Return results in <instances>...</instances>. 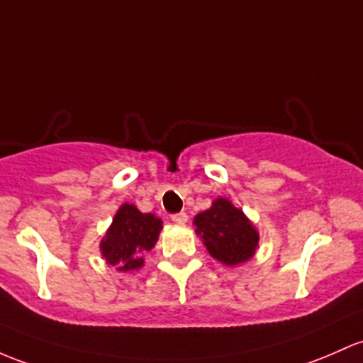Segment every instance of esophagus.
<instances>
[{
  "instance_id": "1",
  "label": "esophagus",
  "mask_w": 363,
  "mask_h": 363,
  "mask_svg": "<svg viewBox=\"0 0 363 363\" xmlns=\"http://www.w3.org/2000/svg\"><path fill=\"white\" fill-rule=\"evenodd\" d=\"M170 218H172V222H175V224H186V222H188V213L177 212L170 215Z\"/></svg>"
}]
</instances>
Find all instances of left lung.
<instances>
[{
  "mask_svg": "<svg viewBox=\"0 0 363 363\" xmlns=\"http://www.w3.org/2000/svg\"><path fill=\"white\" fill-rule=\"evenodd\" d=\"M196 234L213 258L225 265H238L253 257L258 233L230 201L218 198L212 208L194 217Z\"/></svg>",
  "mask_w": 363,
  "mask_h": 363,
  "instance_id": "8db88e82",
  "label": "left lung"
}]
</instances>
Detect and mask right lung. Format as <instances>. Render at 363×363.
Instances as JSON below:
<instances>
[{
	"mask_svg": "<svg viewBox=\"0 0 363 363\" xmlns=\"http://www.w3.org/2000/svg\"><path fill=\"white\" fill-rule=\"evenodd\" d=\"M162 220L151 213H141L134 205H122L113 224L101 241V253L121 272L139 269L141 253L150 252L158 240Z\"/></svg>",
	"mask_w": 363,
	"mask_h": 363,
	"instance_id": "1",
	"label": "right lung"
}]
</instances>
